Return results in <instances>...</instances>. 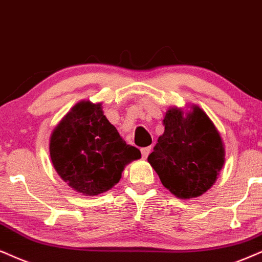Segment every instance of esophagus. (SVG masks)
<instances>
[{
  "instance_id": "34e87169",
  "label": "esophagus",
  "mask_w": 262,
  "mask_h": 262,
  "mask_svg": "<svg viewBox=\"0 0 262 262\" xmlns=\"http://www.w3.org/2000/svg\"><path fill=\"white\" fill-rule=\"evenodd\" d=\"M141 153H142V158H144V159H146V158H147L148 156H149V153H150V147H144V148H142Z\"/></svg>"
}]
</instances>
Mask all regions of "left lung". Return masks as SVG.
Listing matches in <instances>:
<instances>
[{"mask_svg":"<svg viewBox=\"0 0 262 262\" xmlns=\"http://www.w3.org/2000/svg\"><path fill=\"white\" fill-rule=\"evenodd\" d=\"M164 126L148 161L164 187L177 198L202 195L214 185L225 164L217 128L198 105L187 113L177 106L169 108Z\"/></svg>","mask_w":262,"mask_h":262,"instance_id":"8db88e82","label":"left lung"}]
</instances>
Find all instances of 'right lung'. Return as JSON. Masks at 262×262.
I'll return each mask as SVG.
<instances>
[{"instance_id":"right-lung-1","label":"right lung","mask_w":262,"mask_h":262,"mask_svg":"<svg viewBox=\"0 0 262 262\" xmlns=\"http://www.w3.org/2000/svg\"><path fill=\"white\" fill-rule=\"evenodd\" d=\"M50 156L64 182L83 195H98L121 179L124 167L141 151L126 144L103 114L102 103L81 101L51 135Z\"/></svg>"}]
</instances>
